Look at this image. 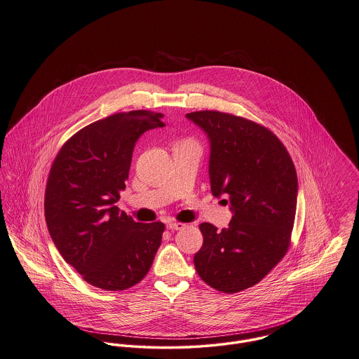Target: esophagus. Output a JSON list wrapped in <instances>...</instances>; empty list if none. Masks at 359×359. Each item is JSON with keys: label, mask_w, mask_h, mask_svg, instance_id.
I'll return each mask as SVG.
<instances>
[{"label": "esophagus", "mask_w": 359, "mask_h": 359, "mask_svg": "<svg viewBox=\"0 0 359 359\" xmlns=\"http://www.w3.org/2000/svg\"><path fill=\"white\" fill-rule=\"evenodd\" d=\"M184 226H185V224H182V222H168V224H167V229L171 230V231H174V230H181Z\"/></svg>", "instance_id": "obj_1"}]
</instances>
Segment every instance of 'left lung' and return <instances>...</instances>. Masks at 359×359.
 <instances>
[{"mask_svg":"<svg viewBox=\"0 0 359 359\" xmlns=\"http://www.w3.org/2000/svg\"><path fill=\"white\" fill-rule=\"evenodd\" d=\"M187 116L208 134L211 191L228 197L234 212L221 231L200 224L196 271L211 288L236 294L258 284L288 252L297 197L294 164L280 138L261 123L208 109Z\"/></svg>","mask_w":359,"mask_h":359,"instance_id":"obj_1","label":"left lung"}]
</instances>
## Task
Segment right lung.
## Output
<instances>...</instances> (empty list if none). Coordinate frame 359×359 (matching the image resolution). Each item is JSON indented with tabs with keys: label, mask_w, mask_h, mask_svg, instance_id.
I'll return each mask as SVG.
<instances>
[{
	"label": "right lung",
	"mask_w": 359,
	"mask_h": 359,
	"mask_svg": "<svg viewBox=\"0 0 359 359\" xmlns=\"http://www.w3.org/2000/svg\"><path fill=\"white\" fill-rule=\"evenodd\" d=\"M163 114L118 112L69 137L57 152L45 189L49 234L82 278L104 291H123L149 271L163 222L138 224L115 205L125 191L134 144L163 128Z\"/></svg>",
	"instance_id": "add662e5"
}]
</instances>
